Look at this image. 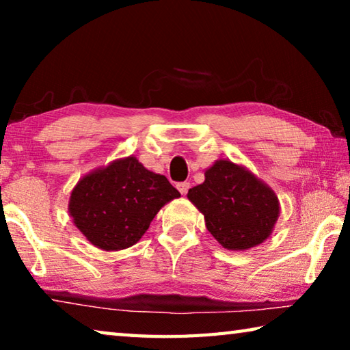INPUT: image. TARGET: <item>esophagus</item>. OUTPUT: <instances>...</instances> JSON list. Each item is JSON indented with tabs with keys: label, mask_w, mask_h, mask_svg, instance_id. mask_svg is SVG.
<instances>
[{
	"label": "esophagus",
	"mask_w": 350,
	"mask_h": 350,
	"mask_svg": "<svg viewBox=\"0 0 350 350\" xmlns=\"http://www.w3.org/2000/svg\"><path fill=\"white\" fill-rule=\"evenodd\" d=\"M177 189H179L180 194H187L188 189H189V182H180V183H177Z\"/></svg>",
	"instance_id": "obj_1"
}]
</instances>
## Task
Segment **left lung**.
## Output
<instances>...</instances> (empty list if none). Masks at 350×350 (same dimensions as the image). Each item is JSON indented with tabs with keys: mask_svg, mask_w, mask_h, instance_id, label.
Listing matches in <instances>:
<instances>
[{
	"mask_svg": "<svg viewBox=\"0 0 350 350\" xmlns=\"http://www.w3.org/2000/svg\"><path fill=\"white\" fill-rule=\"evenodd\" d=\"M187 198L202 213L206 230L227 250L244 252L269 238L280 217V200L250 170L219 159L205 170V180Z\"/></svg>",
	"mask_w": 350,
	"mask_h": 350,
	"instance_id": "obj_1",
	"label": "left lung"
}]
</instances>
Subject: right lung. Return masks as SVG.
Listing matches in <instances>:
<instances>
[{
	"label": "right lung",
	"instance_id": "1",
	"mask_svg": "<svg viewBox=\"0 0 350 350\" xmlns=\"http://www.w3.org/2000/svg\"><path fill=\"white\" fill-rule=\"evenodd\" d=\"M180 193L137 157L112 161L83 176L70 191L69 215L94 247L118 252L139 242L165 204Z\"/></svg>",
	"mask_w": 350,
	"mask_h": 350
}]
</instances>
